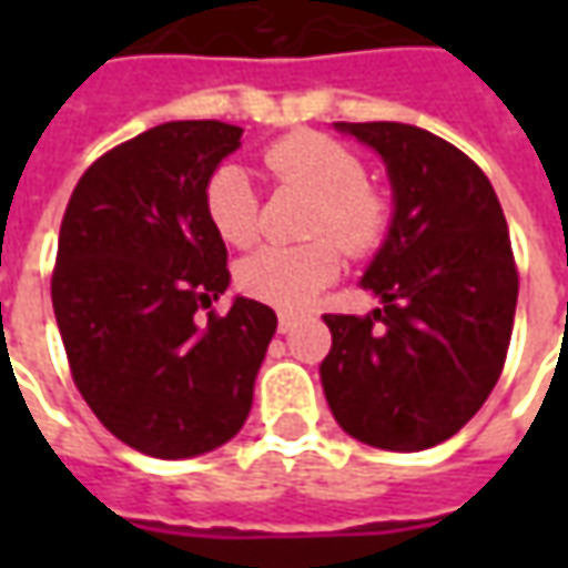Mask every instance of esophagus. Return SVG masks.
<instances>
[{
    "label": "esophagus",
    "instance_id": "obj_1",
    "mask_svg": "<svg viewBox=\"0 0 568 568\" xmlns=\"http://www.w3.org/2000/svg\"><path fill=\"white\" fill-rule=\"evenodd\" d=\"M297 325V316L295 313H280V320H276V328H280V334H288L292 328Z\"/></svg>",
    "mask_w": 568,
    "mask_h": 568
}]
</instances>
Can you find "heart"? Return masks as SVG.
<instances>
[{"label":"heart","mask_w":568,"mask_h":568,"mask_svg":"<svg viewBox=\"0 0 568 568\" xmlns=\"http://www.w3.org/2000/svg\"><path fill=\"white\" fill-rule=\"evenodd\" d=\"M264 166L283 185L316 197L310 231L316 236L301 246L271 243L240 261L236 285L255 301L280 310L307 307L341 273V247L362 255L381 243L386 203L365 182V163L341 142L322 133H295L264 151ZM206 215L215 234L231 246H248L258 236V194L243 166L224 163L206 182Z\"/></svg>","instance_id":"1"}]
</instances>
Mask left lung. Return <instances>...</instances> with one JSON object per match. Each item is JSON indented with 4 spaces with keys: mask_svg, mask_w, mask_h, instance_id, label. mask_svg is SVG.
I'll return each instance as SVG.
<instances>
[{
    "mask_svg": "<svg viewBox=\"0 0 568 568\" xmlns=\"http://www.w3.org/2000/svg\"><path fill=\"white\" fill-rule=\"evenodd\" d=\"M381 154L393 219L362 288L371 316H322L325 402L362 444L417 453L453 438L499 381L517 271L499 197L463 151L414 124H334Z\"/></svg>",
    "mask_w": 568,
    "mask_h": 568,
    "instance_id": "left-lung-1",
    "label": "left lung"
}]
</instances>
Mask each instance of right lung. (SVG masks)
Instances as JSON below:
<instances>
[{"label": "right lung", "mask_w": 568, "mask_h": 568, "mask_svg": "<svg viewBox=\"0 0 568 568\" xmlns=\"http://www.w3.org/2000/svg\"><path fill=\"white\" fill-rule=\"evenodd\" d=\"M243 128L166 121L118 145L69 197L51 301L72 381L118 440L191 459L234 438L276 313L236 295L227 316L194 313L227 292V248L206 182Z\"/></svg>", "instance_id": "add662e5"}]
</instances>
